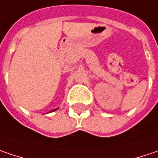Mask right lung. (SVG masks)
Wrapping results in <instances>:
<instances>
[{"label":"right lung","mask_w":158,"mask_h":158,"mask_svg":"<svg viewBox=\"0 0 158 158\" xmlns=\"http://www.w3.org/2000/svg\"><path fill=\"white\" fill-rule=\"evenodd\" d=\"M57 109H58V108H56V109H54V110H53V111H55V110H57Z\"/></svg>","instance_id":"1"}]
</instances>
